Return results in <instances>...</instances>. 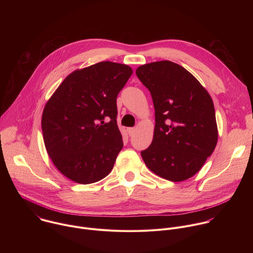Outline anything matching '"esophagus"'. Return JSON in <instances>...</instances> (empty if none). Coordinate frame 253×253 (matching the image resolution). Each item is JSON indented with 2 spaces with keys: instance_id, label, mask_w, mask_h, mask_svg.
Wrapping results in <instances>:
<instances>
[{
  "instance_id": "esophagus-1",
  "label": "esophagus",
  "mask_w": 253,
  "mask_h": 253,
  "mask_svg": "<svg viewBox=\"0 0 253 253\" xmlns=\"http://www.w3.org/2000/svg\"><path fill=\"white\" fill-rule=\"evenodd\" d=\"M127 132L129 134V136H133L135 133V129L134 128H127Z\"/></svg>"
}]
</instances>
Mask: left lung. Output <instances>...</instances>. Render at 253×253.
<instances>
[{
    "mask_svg": "<svg viewBox=\"0 0 253 253\" xmlns=\"http://www.w3.org/2000/svg\"><path fill=\"white\" fill-rule=\"evenodd\" d=\"M136 75L150 91L156 123L141 156L158 176L183 181L201 169L217 144L213 101L191 73L171 61L142 65Z\"/></svg>",
    "mask_w": 253,
    "mask_h": 253,
    "instance_id": "obj_1",
    "label": "left lung"
}]
</instances>
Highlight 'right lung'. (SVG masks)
I'll return each instance as SVG.
<instances>
[{
    "label": "right lung",
    "instance_id": "1",
    "mask_svg": "<svg viewBox=\"0 0 253 253\" xmlns=\"http://www.w3.org/2000/svg\"><path fill=\"white\" fill-rule=\"evenodd\" d=\"M132 73L129 66L109 61L76 70L46 103L45 147L57 169L72 181L94 183L113 169L123 147L116 99Z\"/></svg>",
    "mask_w": 253,
    "mask_h": 253
}]
</instances>
